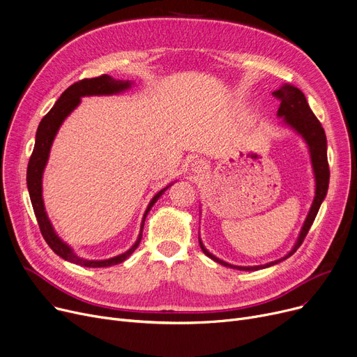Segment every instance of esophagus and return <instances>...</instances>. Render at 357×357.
Returning a JSON list of instances; mask_svg holds the SVG:
<instances>
[{"mask_svg":"<svg viewBox=\"0 0 357 357\" xmlns=\"http://www.w3.org/2000/svg\"><path fill=\"white\" fill-rule=\"evenodd\" d=\"M191 171H192L194 174H198V175H199V174L207 171V165H205V162L201 160V159L194 160L192 165H191Z\"/></svg>","mask_w":357,"mask_h":357,"instance_id":"esophagus-1","label":"esophagus"}]
</instances>
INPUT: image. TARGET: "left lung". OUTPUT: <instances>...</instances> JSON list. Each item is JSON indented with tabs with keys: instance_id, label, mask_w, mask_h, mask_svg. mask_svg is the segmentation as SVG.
I'll list each match as a JSON object with an SVG mask.
<instances>
[{
	"instance_id": "1",
	"label": "left lung",
	"mask_w": 357,
	"mask_h": 357,
	"mask_svg": "<svg viewBox=\"0 0 357 357\" xmlns=\"http://www.w3.org/2000/svg\"><path fill=\"white\" fill-rule=\"evenodd\" d=\"M273 96L280 100V105L278 108L276 116L279 119H282V124L287 126L288 128L294 130L295 133L305 142V144L308 147L310 158H311V166H312V172H314V181H315V195H314V199L311 204V208L307 214V218L301 227V231H299L298 238L295 241V245L292 246V249L284 257L269 261V264L257 265V266H236V265L227 264V261L218 259L217 256H214L213 253H210L207 249H205V246L201 241V237L198 234L199 246L205 255H207L210 259H213L214 261H217V264L231 268V269H237V271H259V269L271 268V266L279 264V261H282V260L288 259L289 256H292L298 250V248L303 245V241H304L310 227L312 226V222L317 217V213H318V210H320L321 204L328 191L330 169H328V160H327V139H326V133H324V128H323L321 123L318 121V119L314 116V112L311 111V108L307 102L305 96L299 88H296L291 84H284L282 86L273 92Z\"/></svg>"
}]
</instances>
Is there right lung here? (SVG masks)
<instances>
[{"mask_svg": "<svg viewBox=\"0 0 357 357\" xmlns=\"http://www.w3.org/2000/svg\"><path fill=\"white\" fill-rule=\"evenodd\" d=\"M133 84H135L133 81L114 79L112 77H109V75H102V77H98V78L82 79L79 82H75L62 93L59 100L54 102L52 109L42 119L39 127H37L36 143H34L33 153L29 160V166H27V188H29L33 210H34L37 222H39L42 236L46 240L49 248L56 255L61 256L62 259L72 261V264H75V265L84 266V268L114 266V265L121 264V261H124L127 257H130V255L133 253L137 249V246L140 245L143 227H144V220H146L149 211L152 210L155 202L162 197V194H165V191L169 188V186H172L175 182L174 181L169 185H166L165 188H162L159 192H156L155 197L150 199L147 208L143 214V220L140 224V233H139L137 240L135 241V245L131 246L127 252H124L119 256H114V257L102 259V260H89V259H84V257L78 256L68 245V243H65L58 234H56L52 222L49 220V215L45 208L43 195H42L43 194L42 182H43V172H45V167L49 160L53 140H54L56 135H58L62 123L66 120V117L70 114V112L81 104L82 97L114 96V93H120V92L130 89Z\"/></svg>", "mask_w": 357, "mask_h": 357, "instance_id": "1", "label": "right lung"}]
</instances>
